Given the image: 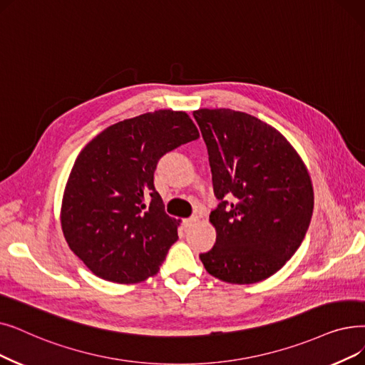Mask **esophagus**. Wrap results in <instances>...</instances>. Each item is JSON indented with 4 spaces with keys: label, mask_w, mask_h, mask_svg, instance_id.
Listing matches in <instances>:
<instances>
[{
    "label": "esophagus",
    "mask_w": 365,
    "mask_h": 365,
    "mask_svg": "<svg viewBox=\"0 0 365 365\" xmlns=\"http://www.w3.org/2000/svg\"><path fill=\"white\" fill-rule=\"evenodd\" d=\"M198 222V216H192V217H187V219H183V227L187 228V227H192L194 224H197Z\"/></svg>",
    "instance_id": "1"
}]
</instances>
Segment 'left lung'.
<instances>
[{"label":"left lung","instance_id":"obj_1","mask_svg":"<svg viewBox=\"0 0 365 365\" xmlns=\"http://www.w3.org/2000/svg\"><path fill=\"white\" fill-rule=\"evenodd\" d=\"M194 118L220 200L210 215L216 243L200 259L222 282L265 280L291 259L310 225L314 197L309 170L284 135L255 116L200 108Z\"/></svg>","mask_w":365,"mask_h":365}]
</instances>
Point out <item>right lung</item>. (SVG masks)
<instances>
[{
    "label": "right lung",
    "instance_id": "add662e5",
    "mask_svg": "<svg viewBox=\"0 0 365 365\" xmlns=\"http://www.w3.org/2000/svg\"><path fill=\"white\" fill-rule=\"evenodd\" d=\"M198 137L187 113L155 110L108 126L78 153L61 228L95 276L131 284L160 270L179 220L165 215L153 173L163 155Z\"/></svg>",
    "mask_w": 365,
    "mask_h": 365
}]
</instances>
